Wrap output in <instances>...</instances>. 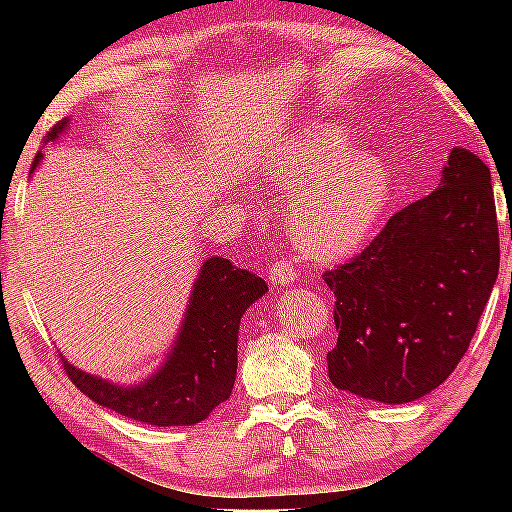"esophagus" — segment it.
Segmentation results:
<instances>
[{
  "label": "esophagus",
  "mask_w": 512,
  "mask_h": 512,
  "mask_svg": "<svg viewBox=\"0 0 512 512\" xmlns=\"http://www.w3.org/2000/svg\"><path fill=\"white\" fill-rule=\"evenodd\" d=\"M296 277H298V272H296V268H293L289 261H275V263L270 265V270H268V279L275 286L291 284Z\"/></svg>",
  "instance_id": "34e87169"
}]
</instances>
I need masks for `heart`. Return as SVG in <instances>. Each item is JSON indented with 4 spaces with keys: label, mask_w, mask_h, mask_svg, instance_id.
<instances>
[{
    "label": "heart",
    "mask_w": 512,
    "mask_h": 512,
    "mask_svg": "<svg viewBox=\"0 0 512 512\" xmlns=\"http://www.w3.org/2000/svg\"><path fill=\"white\" fill-rule=\"evenodd\" d=\"M354 135L340 123L312 121L289 132L261 163L270 193L289 198L286 233L312 261H340L373 235L394 193L387 160L352 149Z\"/></svg>",
    "instance_id": "heart-1"
}]
</instances>
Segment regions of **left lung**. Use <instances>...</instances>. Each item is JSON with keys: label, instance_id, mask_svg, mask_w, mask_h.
<instances>
[{"label": "left lung", "instance_id": "obj_1", "mask_svg": "<svg viewBox=\"0 0 512 512\" xmlns=\"http://www.w3.org/2000/svg\"><path fill=\"white\" fill-rule=\"evenodd\" d=\"M499 256L492 174L475 153L454 149L438 188L324 272L338 331L326 354L331 382L391 405L440 387L471 345Z\"/></svg>", "mask_w": 512, "mask_h": 512}]
</instances>
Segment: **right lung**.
<instances>
[{
    "mask_svg": "<svg viewBox=\"0 0 512 512\" xmlns=\"http://www.w3.org/2000/svg\"><path fill=\"white\" fill-rule=\"evenodd\" d=\"M69 130V118L55 123L46 144ZM44 160L37 153L32 170ZM268 293L254 272L212 256L195 277L191 298L170 354L139 384H116L76 368L62 356L72 382L102 408L153 426H191L228 401L237 375V331L242 314Z\"/></svg>",
    "mask_w": 512,
    "mask_h": 512,
    "instance_id": "1",
    "label": "right lung"
}]
</instances>
